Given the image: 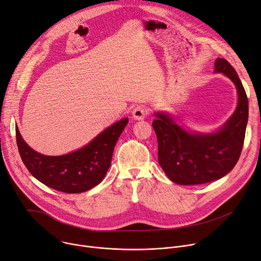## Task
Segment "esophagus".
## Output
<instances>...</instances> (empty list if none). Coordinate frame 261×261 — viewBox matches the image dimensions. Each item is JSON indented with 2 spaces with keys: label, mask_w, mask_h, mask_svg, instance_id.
<instances>
[{
  "label": "esophagus",
  "mask_w": 261,
  "mask_h": 261,
  "mask_svg": "<svg viewBox=\"0 0 261 261\" xmlns=\"http://www.w3.org/2000/svg\"><path fill=\"white\" fill-rule=\"evenodd\" d=\"M148 114H149V112H148L147 108L144 106H136L132 111L133 118H135V119H144Z\"/></svg>",
  "instance_id": "1"
}]
</instances>
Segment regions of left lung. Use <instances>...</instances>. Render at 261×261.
<instances>
[{
	"label": "left lung",
	"mask_w": 261,
	"mask_h": 261,
	"mask_svg": "<svg viewBox=\"0 0 261 261\" xmlns=\"http://www.w3.org/2000/svg\"><path fill=\"white\" fill-rule=\"evenodd\" d=\"M215 72L235 84L238 105L232 117L213 134L188 133L170 116L156 113L153 129L158 136L159 163L167 176L178 185H201L217 180L237 164L244 147L249 101L233 66L224 59L215 62Z\"/></svg>",
	"instance_id": "left-lung-1"
}]
</instances>
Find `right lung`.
Segmentation results:
<instances>
[{"instance_id": "add662e5", "label": "right lung", "mask_w": 261, "mask_h": 261, "mask_svg": "<svg viewBox=\"0 0 261 261\" xmlns=\"http://www.w3.org/2000/svg\"><path fill=\"white\" fill-rule=\"evenodd\" d=\"M127 124L128 118H123L84 148L62 156L42 155L32 150L16 127L17 149L28 171L42 184L64 193H82L97 186L105 177L114 146Z\"/></svg>"}]
</instances>
